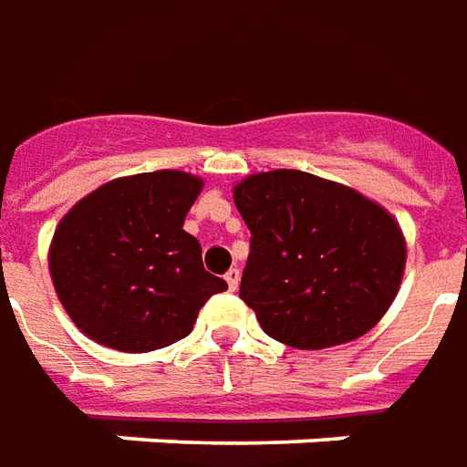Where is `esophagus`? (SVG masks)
I'll use <instances>...</instances> for the list:
<instances>
[{"label":"esophagus","instance_id":"esophagus-1","mask_svg":"<svg viewBox=\"0 0 467 467\" xmlns=\"http://www.w3.org/2000/svg\"><path fill=\"white\" fill-rule=\"evenodd\" d=\"M224 281H227L230 291H234V288H237V284H240V271H237V268H230V271L224 274Z\"/></svg>","mask_w":467,"mask_h":467}]
</instances>
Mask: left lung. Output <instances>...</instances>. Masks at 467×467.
<instances>
[{
	"label": "left lung",
	"instance_id": "obj_1",
	"mask_svg": "<svg viewBox=\"0 0 467 467\" xmlns=\"http://www.w3.org/2000/svg\"><path fill=\"white\" fill-rule=\"evenodd\" d=\"M233 196L253 234L240 299L268 337L322 350L379 325L407 265L404 234L386 209L291 168L253 173Z\"/></svg>",
	"mask_w": 467,
	"mask_h": 467
}]
</instances>
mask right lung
I'll return each mask as SVG.
<instances>
[{
    "instance_id": "add662e5",
    "label": "right lung",
    "mask_w": 467,
    "mask_h": 467,
    "mask_svg": "<svg viewBox=\"0 0 467 467\" xmlns=\"http://www.w3.org/2000/svg\"><path fill=\"white\" fill-rule=\"evenodd\" d=\"M204 181L183 171L114 179L58 222L47 268L74 325L104 348L148 353L183 340L212 294L183 220Z\"/></svg>"
}]
</instances>
